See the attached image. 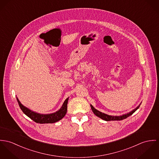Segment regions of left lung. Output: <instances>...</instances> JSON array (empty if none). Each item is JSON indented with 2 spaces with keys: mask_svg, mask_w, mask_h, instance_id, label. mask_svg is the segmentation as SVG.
I'll use <instances>...</instances> for the list:
<instances>
[{
  "mask_svg": "<svg viewBox=\"0 0 159 159\" xmlns=\"http://www.w3.org/2000/svg\"><path fill=\"white\" fill-rule=\"evenodd\" d=\"M90 106H91V110H92L93 112L94 113L95 115H96V116H98L99 118H101V119H102V120H105V121H115V120H116V121H120V120H123L124 119H125V118H127V117H129V116L132 115L139 108V107H140V106H138V107H137L136 108H135L134 110L131 111L130 112H129V113H127V114H125V115H122V116H110V115H106L105 113H102V112L98 111V110L95 109V108L93 107V106H92L91 105H90Z\"/></svg>",
  "mask_w": 159,
  "mask_h": 159,
  "instance_id": "left-lung-1",
  "label": "left lung"
}]
</instances>
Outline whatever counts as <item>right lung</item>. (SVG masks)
Returning <instances> with one entry per match:
<instances>
[{"instance_id":"1","label":"right lung","mask_w":159,"mask_h":159,"mask_svg":"<svg viewBox=\"0 0 159 159\" xmlns=\"http://www.w3.org/2000/svg\"><path fill=\"white\" fill-rule=\"evenodd\" d=\"M19 106L20 109L23 111L24 114H25L28 117H29L31 120H32L35 123L39 124L54 123L61 120L66 115L67 112V104L68 101V98H67L61 108L57 111L48 115H42L35 113L33 111H31L27 107H24L19 102V99L17 98Z\"/></svg>"}]
</instances>
